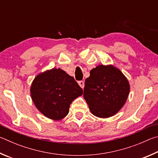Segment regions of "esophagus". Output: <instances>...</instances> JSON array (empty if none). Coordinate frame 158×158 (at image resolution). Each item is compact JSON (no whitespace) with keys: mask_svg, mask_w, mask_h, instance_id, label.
Returning <instances> with one entry per match:
<instances>
[{"mask_svg":"<svg viewBox=\"0 0 158 158\" xmlns=\"http://www.w3.org/2000/svg\"><path fill=\"white\" fill-rule=\"evenodd\" d=\"M78 85H80V87L81 88H84L85 87V82L84 81H79L78 82Z\"/></svg>","mask_w":158,"mask_h":158,"instance_id":"esophagus-1","label":"esophagus"}]
</instances>
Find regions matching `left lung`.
<instances>
[{
  "instance_id": "obj_1",
  "label": "left lung",
  "mask_w": 158,
  "mask_h": 158,
  "mask_svg": "<svg viewBox=\"0 0 158 158\" xmlns=\"http://www.w3.org/2000/svg\"><path fill=\"white\" fill-rule=\"evenodd\" d=\"M129 93L128 80L119 69L100 64L90 71L85 80L83 96L92 114L106 118L122 108Z\"/></svg>"
}]
</instances>
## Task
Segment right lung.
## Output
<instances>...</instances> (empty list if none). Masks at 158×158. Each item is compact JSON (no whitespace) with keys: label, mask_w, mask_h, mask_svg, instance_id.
I'll list each match as a JSON object with an SVG mask.
<instances>
[{"label":"right lung","mask_w":158,"mask_h":158,"mask_svg":"<svg viewBox=\"0 0 158 158\" xmlns=\"http://www.w3.org/2000/svg\"><path fill=\"white\" fill-rule=\"evenodd\" d=\"M82 94L73 77L60 68L39 73L30 86V95L36 107L46 117L54 121L64 118L72 101Z\"/></svg>","instance_id":"obj_1"}]
</instances>
